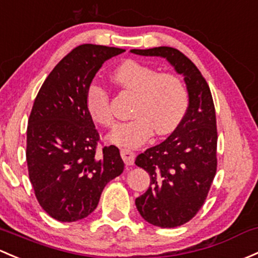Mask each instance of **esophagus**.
<instances>
[{
	"label": "esophagus",
	"instance_id": "esophagus-1",
	"mask_svg": "<svg viewBox=\"0 0 258 258\" xmlns=\"http://www.w3.org/2000/svg\"><path fill=\"white\" fill-rule=\"evenodd\" d=\"M121 157L126 165H132L135 162V153L128 150H121Z\"/></svg>",
	"mask_w": 258,
	"mask_h": 258
}]
</instances>
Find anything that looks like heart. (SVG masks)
<instances>
[{"label": "heart", "mask_w": 258, "mask_h": 258, "mask_svg": "<svg viewBox=\"0 0 258 258\" xmlns=\"http://www.w3.org/2000/svg\"><path fill=\"white\" fill-rule=\"evenodd\" d=\"M118 85L136 94L130 121L120 124L110 141L124 148H136L150 138L152 132L165 136L174 131L188 110V91L177 75L158 73L154 68L136 60L123 61L113 73ZM85 104L95 122L113 127L115 118L110 97L104 85L93 80L88 85Z\"/></svg>", "instance_id": "b5f03b06"}]
</instances>
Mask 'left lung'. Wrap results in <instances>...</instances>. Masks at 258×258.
I'll return each instance as SVG.
<instances>
[{"label":"left lung","mask_w":258,"mask_h":258,"mask_svg":"<svg viewBox=\"0 0 258 258\" xmlns=\"http://www.w3.org/2000/svg\"><path fill=\"white\" fill-rule=\"evenodd\" d=\"M131 53L165 58L183 75L188 90V110L180 124L167 140L138 154L135 161L151 177L150 188L136 199L141 216L154 226L177 227L197 215L215 177L218 131L213 96L199 69L175 48Z\"/></svg>","instance_id":"1"}]
</instances>
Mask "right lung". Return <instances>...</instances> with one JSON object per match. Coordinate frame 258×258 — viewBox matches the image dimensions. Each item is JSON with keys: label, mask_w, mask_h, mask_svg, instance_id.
<instances>
[{"label": "right lung", "mask_w": 258, "mask_h": 258, "mask_svg": "<svg viewBox=\"0 0 258 258\" xmlns=\"http://www.w3.org/2000/svg\"><path fill=\"white\" fill-rule=\"evenodd\" d=\"M123 51L79 45L55 65L34 100L27 127L29 180L40 207L58 221L90 215L105 185L123 172L117 147L97 152L99 132L85 104L95 74Z\"/></svg>", "instance_id": "right-lung-1"}]
</instances>
